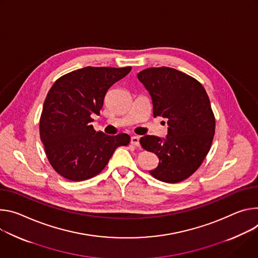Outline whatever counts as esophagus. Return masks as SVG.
<instances>
[{"label": "esophagus", "mask_w": 258, "mask_h": 258, "mask_svg": "<svg viewBox=\"0 0 258 258\" xmlns=\"http://www.w3.org/2000/svg\"><path fill=\"white\" fill-rule=\"evenodd\" d=\"M131 144L135 147L139 146V137L138 136H132L131 137Z\"/></svg>", "instance_id": "esophagus-1"}]
</instances>
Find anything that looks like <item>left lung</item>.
Returning <instances> with one entry per match:
<instances>
[{
    "label": "left lung",
    "instance_id": "obj_1",
    "mask_svg": "<svg viewBox=\"0 0 258 258\" xmlns=\"http://www.w3.org/2000/svg\"><path fill=\"white\" fill-rule=\"evenodd\" d=\"M153 101L154 117L168 120L165 138L145 135L139 142L159 158L150 173L155 178L176 183L188 178L210 151L215 118L202 84L171 68H150L137 74Z\"/></svg>",
    "mask_w": 258,
    "mask_h": 258
}]
</instances>
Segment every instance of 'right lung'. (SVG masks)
Listing matches in <instances>:
<instances>
[{
    "instance_id": "right-lung-1",
    "label": "right lung",
    "mask_w": 258,
    "mask_h": 258,
    "mask_svg": "<svg viewBox=\"0 0 258 258\" xmlns=\"http://www.w3.org/2000/svg\"><path fill=\"white\" fill-rule=\"evenodd\" d=\"M131 67H86L56 80L49 90L40 119V137L57 173L72 181L92 178L104 169L117 148L128 146L130 136H109L90 124L100 113L111 86Z\"/></svg>"
}]
</instances>
